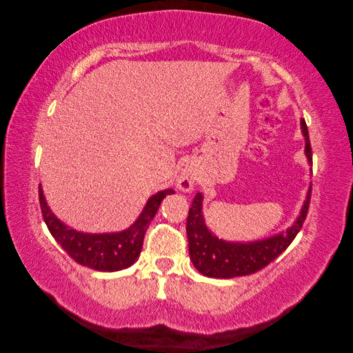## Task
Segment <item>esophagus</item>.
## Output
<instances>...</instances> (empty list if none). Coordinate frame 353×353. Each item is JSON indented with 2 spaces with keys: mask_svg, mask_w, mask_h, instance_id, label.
<instances>
[{
  "mask_svg": "<svg viewBox=\"0 0 353 353\" xmlns=\"http://www.w3.org/2000/svg\"><path fill=\"white\" fill-rule=\"evenodd\" d=\"M194 183H196V177L192 171H183L177 179V188L182 191H192Z\"/></svg>",
  "mask_w": 353,
  "mask_h": 353,
  "instance_id": "obj_1",
  "label": "esophagus"
}]
</instances>
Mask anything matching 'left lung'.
<instances>
[{"label": "left lung", "mask_w": 353, "mask_h": 353, "mask_svg": "<svg viewBox=\"0 0 353 353\" xmlns=\"http://www.w3.org/2000/svg\"><path fill=\"white\" fill-rule=\"evenodd\" d=\"M302 133L305 137V153L308 162L312 163V152L310 144L308 127L305 119L301 121ZM311 188L302 206L301 215L287 234H279L267 239H259L253 243H229L219 239L212 232L208 229L201 214V201L203 196L196 194L186 220V235L190 243V258L201 274L209 277H219V279H230V277L245 276L256 273L258 270L267 267L270 262L274 261L279 254L287 249L292 239L296 238L299 230L302 229L306 219V212L310 208Z\"/></svg>", "instance_id": "1"}]
</instances>
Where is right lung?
<instances>
[{
  "label": "right lung",
  "mask_w": 353,
  "mask_h": 353,
  "mask_svg": "<svg viewBox=\"0 0 353 353\" xmlns=\"http://www.w3.org/2000/svg\"><path fill=\"white\" fill-rule=\"evenodd\" d=\"M172 192V190H163L150 197L138 220L129 229L115 234H83L70 229L50 211L41 186L39 203L43 221L51 235L77 264L99 272H118L130 267L138 259L148 224L152 223L163 197Z\"/></svg>",
  "instance_id": "add662e5"
}]
</instances>
